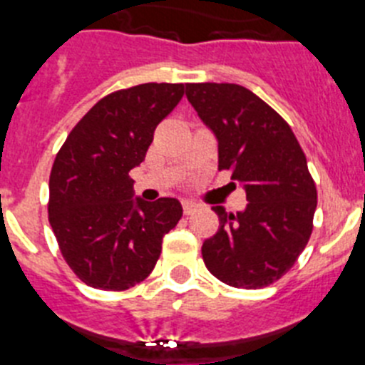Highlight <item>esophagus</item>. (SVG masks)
Masks as SVG:
<instances>
[{
  "label": "esophagus",
  "instance_id": "obj_1",
  "mask_svg": "<svg viewBox=\"0 0 365 365\" xmlns=\"http://www.w3.org/2000/svg\"><path fill=\"white\" fill-rule=\"evenodd\" d=\"M199 208H201V206H199L197 202L186 201L185 205H182V214H185V215H193V214H195V212L199 210Z\"/></svg>",
  "mask_w": 365,
  "mask_h": 365
}]
</instances>
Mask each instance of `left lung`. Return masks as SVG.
Returning a JSON list of instances; mask_svg holds the SVG:
<instances>
[{
    "instance_id": "obj_1",
    "label": "left lung",
    "mask_w": 365,
    "mask_h": 365,
    "mask_svg": "<svg viewBox=\"0 0 365 365\" xmlns=\"http://www.w3.org/2000/svg\"><path fill=\"white\" fill-rule=\"evenodd\" d=\"M186 98L219 140V170L247 192V208L212 210L219 228L202 243L206 269L235 289H261L294 265L312 234L316 185L278 113L237 83H186Z\"/></svg>"
}]
</instances>
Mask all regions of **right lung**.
I'll list each match as a JSON object with an SVG mask.
<instances>
[{"instance_id":"add662e5","label":"right lung","mask_w":365,"mask_h":365,"mask_svg":"<svg viewBox=\"0 0 365 365\" xmlns=\"http://www.w3.org/2000/svg\"><path fill=\"white\" fill-rule=\"evenodd\" d=\"M185 95L182 83H140L100 98L67 135L49 177V222L69 269L100 291L144 282L163 237L182 215L177 199L133 202L130 172L155 128Z\"/></svg>"}]
</instances>
